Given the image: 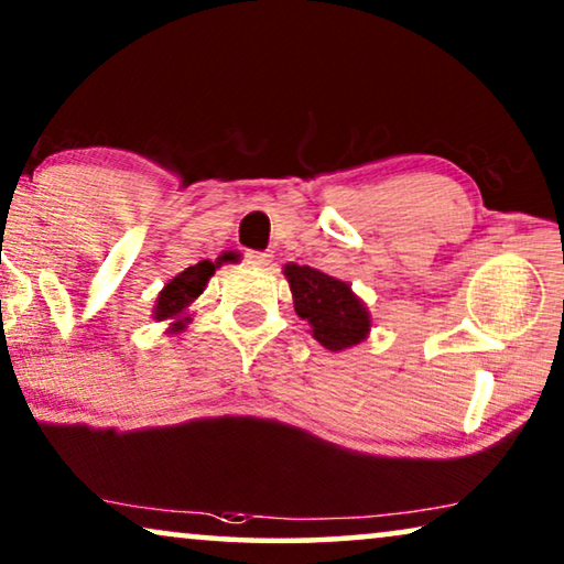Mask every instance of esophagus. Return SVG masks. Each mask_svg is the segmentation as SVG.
Returning <instances> with one entry per match:
<instances>
[{"instance_id": "obj_1", "label": "esophagus", "mask_w": 564, "mask_h": 564, "mask_svg": "<svg viewBox=\"0 0 564 564\" xmlns=\"http://www.w3.org/2000/svg\"><path fill=\"white\" fill-rule=\"evenodd\" d=\"M246 259H249L251 264L269 267V261H272V253H267V251H249V253H246Z\"/></svg>"}]
</instances>
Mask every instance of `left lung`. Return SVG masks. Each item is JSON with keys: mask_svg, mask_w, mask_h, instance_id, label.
I'll return each instance as SVG.
<instances>
[{"mask_svg": "<svg viewBox=\"0 0 564 564\" xmlns=\"http://www.w3.org/2000/svg\"><path fill=\"white\" fill-rule=\"evenodd\" d=\"M295 313L311 323L313 338L328 351H344L367 338L372 318L365 303L346 284L313 267L284 264Z\"/></svg>", "mask_w": 564, "mask_h": 564, "instance_id": "obj_1", "label": "left lung"}]
</instances>
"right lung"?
Here are the masks:
<instances>
[{
    "label": "right lung",
    "instance_id": "add662e5",
    "mask_svg": "<svg viewBox=\"0 0 564 564\" xmlns=\"http://www.w3.org/2000/svg\"><path fill=\"white\" fill-rule=\"evenodd\" d=\"M215 274L213 261H199L195 267H187L182 274H176L164 290L159 292L156 305H153V318L172 321L169 334H176L187 326V307L195 303V297L203 295L205 284Z\"/></svg>",
    "mask_w": 564,
    "mask_h": 564
}]
</instances>
